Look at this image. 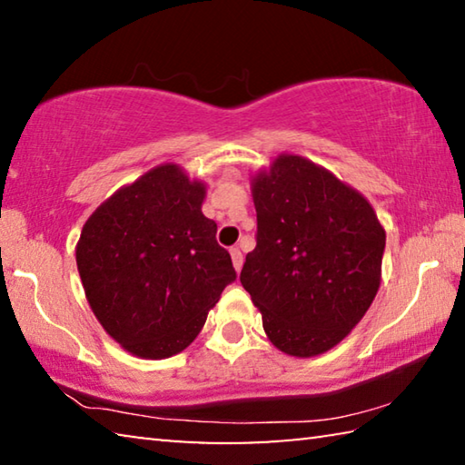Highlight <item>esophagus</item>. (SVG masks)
Masks as SVG:
<instances>
[{"mask_svg":"<svg viewBox=\"0 0 465 465\" xmlns=\"http://www.w3.org/2000/svg\"><path fill=\"white\" fill-rule=\"evenodd\" d=\"M230 254H232L233 269H235V271H240V269H242V264H243V254L240 252V248H232V250H230Z\"/></svg>","mask_w":465,"mask_h":465,"instance_id":"34e87169","label":"esophagus"}]
</instances>
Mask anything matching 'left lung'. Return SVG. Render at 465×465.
Wrapping results in <instances>:
<instances>
[{
    "label": "left lung",
    "instance_id": "1",
    "mask_svg": "<svg viewBox=\"0 0 465 465\" xmlns=\"http://www.w3.org/2000/svg\"><path fill=\"white\" fill-rule=\"evenodd\" d=\"M256 248L240 272L269 341L322 355L355 328L381 281L385 232L363 194L302 155L252 178Z\"/></svg>",
    "mask_w": 465,
    "mask_h": 465
}]
</instances>
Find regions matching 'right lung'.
I'll return each instance as SVG.
<instances>
[{
  "instance_id": "add662e5",
  "label": "right lung",
  "mask_w": 465,
  "mask_h": 465,
  "mask_svg": "<svg viewBox=\"0 0 465 465\" xmlns=\"http://www.w3.org/2000/svg\"><path fill=\"white\" fill-rule=\"evenodd\" d=\"M203 199V183L162 163L119 188L84 225L75 261L85 297L102 328L133 355L184 351L235 281Z\"/></svg>"
}]
</instances>
